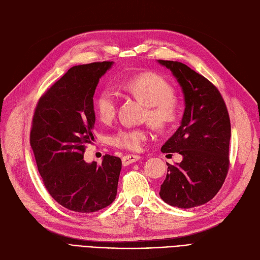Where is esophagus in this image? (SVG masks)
I'll list each match as a JSON object with an SVG mask.
<instances>
[{"instance_id":"esophagus-1","label":"esophagus","mask_w":260,"mask_h":260,"mask_svg":"<svg viewBox=\"0 0 260 260\" xmlns=\"http://www.w3.org/2000/svg\"><path fill=\"white\" fill-rule=\"evenodd\" d=\"M141 157L139 155H125L122 157V165L123 166H128V165L138 161Z\"/></svg>"}]
</instances>
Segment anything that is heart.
Segmentation results:
<instances>
[{
  "label": "heart",
  "mask_w": 260,
  "mask_h": 260,
  "mask_svg": "<svg viewBox=\"0 0 260 260\" xmlns=\"http://www.w3.org/2000/svg\"><path fill=\"white\" fill-rule=\"evenodd\" d=\"M123 88L147 105V117L155 127L165 128L176 120L178 105L172 98L174 90L162 77L155 74H140L125 80ZM117 103L118 96L114 89L108 86L102 89L95 101L96 114L102 121L111 122L114 119ZM147 137L148 132L145 129L125 127L112 137V144L129 151H139Z\"/></svg>",
  "instance_id": "1"
}]
</instances>
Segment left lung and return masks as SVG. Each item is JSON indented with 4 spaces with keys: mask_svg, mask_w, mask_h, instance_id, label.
<instances>
[{
    "mask_svg": "<svg viewBox=\"0 0 260 260\" xmlns=\"http://www.w3.org/2000/svg\"><path fill=\"white\" fill-rule=\"evenodd\" d=\"M158 62L175 76L185 103L180 127L161 147L183 159L167 164L159 195L175 207L201 206L218 193L229 170L230 117L221 94L205 77L180 61Z\"/></svg>",
    "mask_w": 260,
    "mask_h": 260,
    "instance_id": "8db88e82",
    "label": "left lung"
}]
</instances>
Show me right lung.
I'll return each mask as SVG.
<instances>
[{"label": "right lung", "mask_w": 260, "mask_h": 260, "mask_svg": "<svg viewBox=\"0 0 260 260\" xmlns=\"http://www.w3.org/2000/svg\"><path fill=\"white\" fill-rule=\"evenodd\" d=\"M113 61L70 68L39 100L30 131L39 174L59 205L94 212L115 201L121 170L119 157L105 155L101 165L85 162V145L94 139L93 96Z\"/></svg>", "instance_id": "obj_1"}]
</instances>
